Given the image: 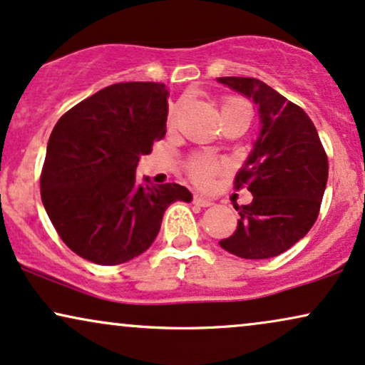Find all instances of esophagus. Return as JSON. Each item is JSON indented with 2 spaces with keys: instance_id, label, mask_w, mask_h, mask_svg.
<instances>
[{
  "instance_id": "1",
  "label": "esophagus",
  "mask_w": 365,
  "mask_h": 365,
  "mask_svg": "<svg viewBox=\"0 0 365 365\" xmlns=\"http://www.w3.org/2000/svg\"><path fill=\"white\" fill-rule=\"evenodd\" d=\"M192 203L197 205V206H203V208H206V206H211V205H213V201L208 200V197H205V196L195 195V200H192Z\"/></svg>"
}]
</instances>
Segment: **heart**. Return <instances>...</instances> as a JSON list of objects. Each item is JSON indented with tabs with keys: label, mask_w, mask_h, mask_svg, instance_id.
I'll return each instance as SVG.
<instances>
[{
	"label": "heart",
	"mask_w": 365,
	"mask_h": 365,
	"mask_svg": "<svg viewBox=\"0 0 365 365\" xmlns=\"http://www.w3.org/2000/svg\"><path fill=\"white\" fill-rule=\"evenodd\" d=\"M238 106H244V108H249L245 101L238 100V98H228V100H225L223 106H222V111L223 110H232V108H238ZM217 170V165L213 164V162L206 160V159H200V160H195L191 164L190 168V173L192 178L196 179L197 182L205 184L210 181V175Z\"/></svg>",
	"instance_id": "1"
}]
</instances>
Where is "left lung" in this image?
Instances as JSON below:
<instances>
[{
	"mask_svg": "<svg viewBox=\"0 0 365 365\" xmlns=\"http://www.w3.org/2000/svg\"><path fill=\"white\" fill-rule=\"evenodd\" d=\"M254 101L260 128L235 184L254 200L238 210L237 230L220 247L242 259H271L299 242L313 223L328 179V159L309 116L254 78H218Z\"/></svg>",
	"mask_w": 365,
	"mask_h": 365,
	"instance_id": "obj_1",
	"label": "left lung"
}]
</instances>
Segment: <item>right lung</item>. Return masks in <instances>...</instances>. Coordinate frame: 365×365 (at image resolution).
Returning a JSON list of instances; mask_svg holds the SVG:
<instances>
[{
  "mask_svg": "<svg viewBox=\"0 0 365 365\" xmlns=\"http://www.w3.org/2000/svg\"><path fill=\"white\" fill-rule=\"evenodd\" d=\"M168 88L118 83L71 108L47 143L42 203L64 244L83 259L116 265L154 244L174 201L190 203L175 182L137 179L140 155L165 133Z\"/></svg>",
  "mask_w": 365,
  "mask_h": 365,
  "instance_id": "obj_1",
  "label": "right lung"
}]
</instances>
